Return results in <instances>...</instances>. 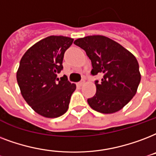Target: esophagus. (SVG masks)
<instances>
[{"instance_id":"34e87169","label":"esophagus","mask_w":156,"mask_h":156,"mask_svg":"<svg viewBox=\"0 0 156 156\" xmlns=\"http://www.w3.org/2000/svg\"><path fill=\"white\" fill-rule=\"evenodd\" d=\"M84 83H85V80H80V81L78 83V84H79L80 86H82V85H83Z\"/></svg>"}]
</instances>
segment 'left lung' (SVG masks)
Instances as JSON below:
<instances>
[{"label": "left lung", "mask_w": 156, "mask_h": 156, "mask_svg": "<svg viewBox=\"0 0 156 156\" xmlns=\"http://www.w3.org/2000/svg\"><path fill=\"white\" fill-rule=\"evenodd\" d=\"M74 44L86 52L91 60L92 76L102 74L95 80L97 92L88 103L96 112L112 114L121 110L136 94L141 80L139 65L129 51L103 36H89Z\"/></svg>", "instance_id": "left-lung-1"}]
</instances>
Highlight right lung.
<instances>
[{
  "instance_id": "right-lung-1",
  "label": "right lung",
  "mask_w": 156,
  "mask_h": 156,
  "mask_svg": "<svg viewBox=\"0 0 156 156\" xmlns=\"http://www.w3.org/2000/svg\"><path fill=\"white\" fill-rule=\"evenodd\" d=\"M73 39L50 36L27 50L21 58L17 81L27 104L42 116L56 118L68 109L76 84L67 76L58 78L62 60Z\"/></svg>"
}]
</instances>
